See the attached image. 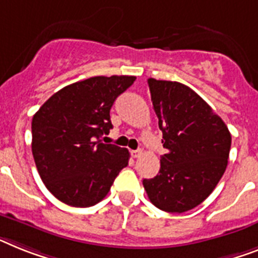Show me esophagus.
<instances>
[{
    "mask_svg": "<svg viewBox=\"0 0 258 258\" xmlns=\"http://www.w3.org/2000/svg\"><path fill=\"white\" fill-rule=\"evenodd\" d=\"M141 155H142L141 149H138V150H132V157H133V158H140Z\"/></svg>",
    "mask_w": 258,
    "mask_h": 258,
    "instance_id": "34e87169",
    "label": "esophagus"
}]
</instances>
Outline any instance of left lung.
<instances>
[{
    "label": "left lung",
    "mask_w": 258,
    "mask_h": 258,
    "mask_svg": "<svg viewBox=\"0 0 258 258\" xmlns=\"http://www.w3.org/2000/svg\"><path fill=\"white\" fill-rule=\"evenodd\" d=\"M166 154L157 176L144 179L149 199L166 212H186L207 199L228 165L231 133L187 86L148 80Z\"/></svg>",
    "instance_id": "left-lung-1"
}]
</instances>
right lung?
I'll return each mask as SVG.
<instances>
[{"label":"right lung","mask_w":258,"mask_h":258,"mask_svg":"<svg viewBox=\"0 0 258 258\" xmlns=\"http://www.w3.org/2000/svg\"><path fill=\"white\" fill-rule=\"evenodd\" d=\"M134 76H95L61 88L31 122V150L47 190L72 207H89L109 192L129 152L101 137L113 127L110 108Z\"/></svg>","instance_id":"1"}]
</instances>
